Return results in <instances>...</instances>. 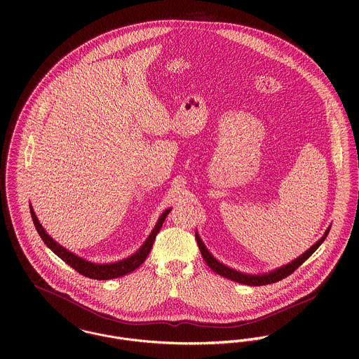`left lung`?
I'll return each instance as SVG.
<instances>
[{"label": "left lung", "instance_id": "obj_1", "mask_svg": "<svg viewBox=\"0 0 359 359\" xmlns=\"http://www.w3.org/2000/svg\"><path fill=\"white\" fill-rule=\"evenodd\" d=\"M330 231V226L326 229V232L323 233V236L315 242L309 249H308L306 253H303L302 256L294 258L293 261H290L289 264L286 265H282L273 271H269V272H265V273H245V272H241V271H236L222 262H219L215 257L212 256L208 249L205 248V243L202 242L198 231H196V242L199 245V249H201V253L205 258L207 265L218 275L226 278V279H231L233 282H238V283H242V285H248V286H262V285H269V283H275L278 280H282L285 279L286 276H289L290 273L294 272V269H297L306 259H308L309 257L312 256L315 253V250L323 243V241L326 239L327 233Z\"/></svg>", "mask_w": 359, "mask_h": 359}]
</instances>
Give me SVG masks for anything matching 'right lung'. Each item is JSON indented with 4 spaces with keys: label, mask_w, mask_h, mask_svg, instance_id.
<instances>
[{
    "label": "right lung",
    "mask_w": 359,
    "mask_h": 359,
    "mask_svg": "<svg viewBox=\"0 0 359 359\" xmlns=\"http://www.w3.org/2000/svg\"><path fill=\"white\" fill-rule=\"evenodd\" d=\"M171 211V207L170 208H165L161 215L158 217L156 225H154L152 232L149 233V236L147 238V241L142 243V246L135 252L133 253L131 256L127 257V258H123L120 261H114V262H104V264H100V262H94V261H88L83 257L77 256L74 255L73 252L67 250L66 248H63L62 245H59L51 235L47 233V231L44 229V226L40 224L33 207L30 205V212H32V218H33V222H34V226L39 232V235L41 236L43 242L51 249L52 252L62 258L67 265H70L73 269H76L79 273L87 276V278H91V279H97V280H107V279H114V278H120V276H124L127 273H131L133 271H135L145 259L147 257L149 256L151 250H152V246H154V239H156V235L158 233V231L161 229L163 226V222L165 219V217L168 215V212Z\"/></svg>",
    "instance_id": "obj_1"
}]
</instances>
